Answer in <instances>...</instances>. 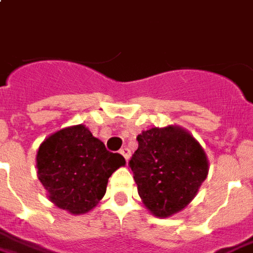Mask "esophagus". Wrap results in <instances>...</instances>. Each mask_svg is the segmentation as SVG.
I'll return each instance as SVG.
<instances>
[{"instance_id":"34e87169","label":"esophagus","mask_w":253,"mask_h":253,"mask_svg":"<svg viewBox=\"0 0 253 253\" xmlns=\"http://www.w3.org/2000/svg\"><path fill=\"white\" fill-rule=\"evenodd\" d=\"M120 153L123 154V156H124V159H125V160H126V162H128V160H129V157H130V152H129V149H128V147H124V149H121V150H120Z\"/></svg>"}]
</instances>
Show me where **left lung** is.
I'll list each match as a JSON object with an SVG mask.
<instances>
[{"instance_id": "obj_1", "label": "left lung", "mask_w": 253, "mask_h": 253, "mask_svg": "<svg viewBox=\"0 0 253 253\" xmlns=\"http://www.w3.org/2000/svg\"><path fill=\"white\" fill-rule=\"evenodd\" d=\"M129 160L143 205L156 217L186 208L208 177L209 162L199 142L181 126L150 128L138 135Z\"/></svg>"}]
</instances>
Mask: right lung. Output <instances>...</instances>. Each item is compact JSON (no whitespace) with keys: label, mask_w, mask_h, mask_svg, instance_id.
Here are the masks:
<instances>
[{"label":"right lung","mask_w":253,"mask_h":253,"mask_svg":"<svg viewBox=\"0 0 253 253\" xmlns=\"http://www.w3.org/2000/svg\"><path fill=\"white\" fill-rule=\"evenodd\" d=\"M121 166L123 156L108 152L82 124L50 135L36 156L37 177L48 199L71 214L93 209L106 194L108 178Z\"/></svg>","instance_id":"obj_1"}]
</instances>
